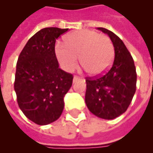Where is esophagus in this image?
Listing matches in <instances>:
<instances>
[{"label":"esophagus","instance_id":"1","mask_svg":"<svg viewBox=\"0 0 153 153\" xmlns=\"http://www.w3.org/2000/svg\"><path fill=\"white\" fill-rule=\"evenodd\" d=\"M79 79V77L76 76V75H74V78H73V82H75L76 81H78Z\"/></svg>","mask_w":153,"mask_h":153}]
</instances>
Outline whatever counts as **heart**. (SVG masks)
<instances>
[{
	"instance_id": "b5f03b06",
	"label": "heart",
	"mask_w": 153,
	"mask_h": 153,
	"mask_svg": "<svg viewBox=\"0 0 153 153\" xmlns=\"http://www.w3.org/2000/svg\"><path fill=\"white\" fill-rule=\"evenodd\" d=\"M66 44L57 43L55 53L60 64L67 71H72L80 62L94 76L108 71L114 59V46L109 37L93 30H80L66 37Z\"/></svg>"
}]
</instances>
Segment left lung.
<instances>
[{
	"mask_svg": "<svg viewBox=\"0 0 153 153\" xmlns=\"http://www.w3.org/2000/svg\"><path fill=\"white\" fill-rule=\"evenodd\" d=\"M107 34L114 48L111 68L99 78H86L85 102L89 110L102 119L112 120L124 114L136 92L137 73L133 57L123 41L111 31L98 27Z\"/></svg>",
	"mask_w": 153,
	"mask_h": 153,
	"instance_id": "8db88e82",
	"label": "left lung"
}]
</instances>
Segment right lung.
Returning <instances> with one entry per match:
<instances>
[{
	"instance_id": "obj_1",
	"label": "right lung",
	"mask_w": 153,
	"mask_h": 153,
	"mask_svg": "<svg viewBox=\"0 0 153 153\" xmlns=\"http://www.w3.org/2000/svg\"><path fill=\"white\" fill-rule=\"evenodd\" d=\"M68 28L45 27L29 39L16 63L14 90L18 105L39 126L56 121L64 108V96L73 75L59 68L55 52L58 37Z\"/></svg>"
}]
</instances>
